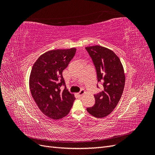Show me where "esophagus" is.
<instances>
[{
  "label": "esophagus",
  "instance_id": "1",
  "mask_svg": "<svg viewBox=\"0 0 155 155\" xmlns=\"http://www.w3.org/2000/svg\"><path fill=\"white\" fill-rule=\"evenodd\" d=\"M85 93V91H84V89H81V90L80 91V92L78 93V94L79 96H82V95H83Z\"/></svg>",
  "mask_w": 155,
  "mask_h": 155
}]
</instances>
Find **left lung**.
Wrapping results in <instances>:
<instances>
[{
  "mask_svg": "<svg viewBox=\"0 0 155 155\" xmlns=\"http://www.w3.org/2000/svg\"><path fill=\"white\" fill-rule=\"evenodd\" d=\"M95 65L97 81L104 83V91L94 95L95 104L87 108L96 118H104L118 105L124 89L125 76L120 59L113 51L100 45L85 47Z\"/></svg>",
  "mask_w": 155,
  "mask_h": 155,
  "instance_id": "obj_1",
  "label": "left lung"
}]
</instances>
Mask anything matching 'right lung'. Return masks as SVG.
<instances>
[{
  "instance_id": "obj_1",
  "label": "right lung",
  "mask_w": 155,
  "mask_h": 155,
  "mask_svg": "<svg viewBox=\"0 0 155 155\" xmlns=\"http://www.w3.org/2000/svg\"><path fill=\"white\" fill-rule=\"evenodd\" d=\"M76 48L51 50L42 54L33 65L29 79L31 96L43 113L59 120L66 116L76 98L65 85L62 72L76 54Z\"/></svg>"
}]
</instances>
